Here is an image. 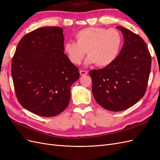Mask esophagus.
<instances>
[{
	"label": "esophagus",
	"mask_w": 160,
	"mask_h": 160,
	"mask_svg": "<svg viewBox=\"0 0 160 160\" xmlns=\"http://www.w3.org/2000/svg\"><path fill=\"white\" fill-rule=\"evenodd\" d=\"M79 72H80V74H81L82 76L86 75L88 73V71H83V70H80Z\"/></svg>",
	"instance_id": "obj_1"
}]
</instances>
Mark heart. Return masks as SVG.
<instances>
[{
    "instance_id": "heart-1",
    "label": "heart",
    "mask_w": 160,
    "mask_h": 160,
    "mask_svg": "<svg viewBox=\"0 0 160 160\" xmlns=\"http://www.w3.org/2000/svg\"><path fill=\"white\" fill-rule=\"evenodd\" d=\"M75 38L76 42L64 44L65 52L75 65L81 63L88 51L86 65L96 62L99 67L107 66L118 57L123 43L122 34L113 28H85L77 32Z\"/></svg>"
}]
</instances>
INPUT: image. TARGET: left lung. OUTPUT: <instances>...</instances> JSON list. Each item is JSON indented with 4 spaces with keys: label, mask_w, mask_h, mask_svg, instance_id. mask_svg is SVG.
<instances>
[{
    "label": "left lung",
    "mask_w": 160,
    "mask_h": 160,
    "mask_svg": "<svg viewBox=\"0 0 160 160\" xmlns=\"http://www.w3.org/2000/svg\"><path fill=\"white\" fill-rule=\"evenodd\" d=\"M124 43L116 59L103 69L91 70L92 92L101 107L121 111L132 107L146 91L152 57L142 37L122 27Z\"/></svg>",
    "instance_id": "8db88e82"
}]
</instances>
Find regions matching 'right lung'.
<instances>
[{"label":"right lung","instance_id":"obj_1","mask_svg":"<svg viewBox=\"0 0 160 160\" xmlns=\"http://www.w3.org/2000/svg\"><path fill=\"white\" fill-rule=\"evenodd\" d=\"M63 30L38 28L24 36L12 59L11 74L18 102L42 117H53L68 106L71 86L79 69L63 52Z\"/></svg>","mask_w":160,"mask_h":160}]
</instances>
